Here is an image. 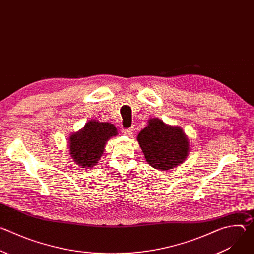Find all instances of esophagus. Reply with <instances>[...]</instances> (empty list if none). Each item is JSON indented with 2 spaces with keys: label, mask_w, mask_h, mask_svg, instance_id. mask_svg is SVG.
Here are the masks:
<instances>
[{
  "label": "esophagus",
  "mask_w": 254,
  "mask_h": 254,
  "mask_svg": "<svg viewBox=\"0 0 254 254\" xmlns=\"http://www.w3.org/2000/svg\"><path fill=\"white\" fill-rule=\"evenodd\" d=\"M132 132H133V127H129V128L122 130V133L125 135H130V134H132Z\"/></svg>",
  "instance_id": "esophagus-1"
}]
</instances>
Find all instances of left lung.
Segmentation results:
<instances>
[{
  "instance_id": "1",
  "label": "left lung",
  "mask_w": 254,
  "mask_h": 254,
  "mask_svg": "<svg viewBox=\"0 0 254 254\" xmlns=\"http://www.w3.org/2000/svg\"><path fill=\"white\" fill-rule=\"evenodd\" d=\"M136 139L148 164L160 171L178 167L190 153V141L183 128L157 118L149 120Z\"/></svg>"
}]
</instances>
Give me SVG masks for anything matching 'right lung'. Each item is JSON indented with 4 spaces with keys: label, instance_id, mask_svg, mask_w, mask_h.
<instances>
[{
    "label": "right lung",
    "instance_id": "right-lung-1",
    "mask_svg": "<svg viewBox=\"0 0 254 254\" xmlns=\"http://www.w3.org/2000/svg\"><path fill=\"white\" fill-rule=\"evenodd\" d=\"M116 135L118 129L113 124L90 120L81 129L69 135V155L81 168H92L103 154L107 140Z\"/></svg>",
    "mask_w": 254,
    "mask_h": 254
}]
</instances>
